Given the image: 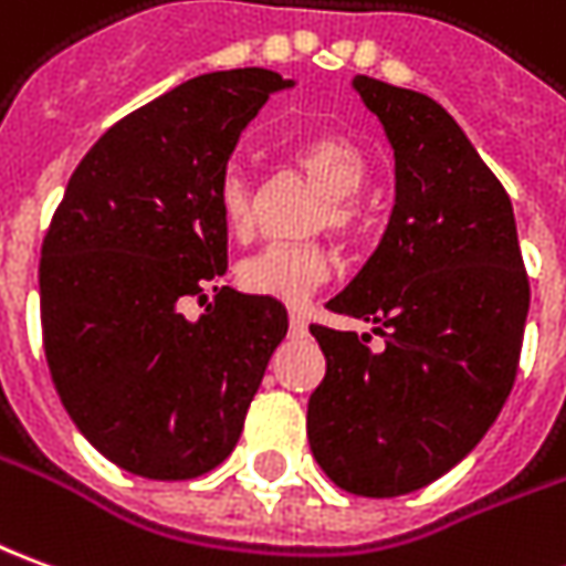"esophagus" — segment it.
<instances>
[{"label": "esophagus", "instance_id": "34e87169", "mask_svg": "<svg viewBox=\"0 0 566 566\" xmlns=\"http://www.w3.org/2000/svg\"><path fill=\"white\" fill-rule=\"evenodd\" d=\"M287 324H291V334H294V337H306V315H303V312L291 310Z\"/></svg>", "mask_w": 566, "mask_h": 566}]
</instances>
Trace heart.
Masks as SVG:
<instances>
[{"instance_id":"1","label":"heart","mask_w":566,"mask_h":566,"mask_svg":"<svg viewBox=\"0 0 566 566\" xmlns=\"http://www.w3.org/2000/svg\"><path fill=\"white\" fill-rule=\"evenodd\" d=\"M294 161L315 187L327 192L318 229H334L343 239H361L367 214L355 196L367 180V156L343 134H318L294 149ZM217 211L229 235L244 239L254 227V184L242 165H229L217 180ZM334 272V256L324 242L266 244L239 263V284L248 294L270 296L279 303H303Z\"/></svg>"}]
</instances>
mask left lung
Listing matches in <instances>:
<instances>
[{
  "instance_id": "left-lung-1",
  "label": "left lung",
  "mask_w": 566,
  "mask_h": 566,
  "mask_svg": "<svg viewBox=\"0 0 566 566\" xmlns=\"http://www.w3.org/2000/svg\"><path fill=\"white\" fill-rule=\"evenodd\" d=\"M355 88L395 149V208L327 310L374 322L386 346L312 324L327 370L306 429L339 490L401 496L450 472L500 417L531 282L509 192L448 109L370 76Z\"/></svg>"
}]
</instances>
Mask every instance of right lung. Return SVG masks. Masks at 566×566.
Instances as JSON below:
<instances>
[{
    "label": "right lung",
    "instance_id": "right-lung-1",
    "mask_svg": "<svg viewBox=\"0 0 566 566\" xmlns=\"http://www.w3.org/2000/svg\"><path fill=\"white\" fill-rule=\"evenodd\" d=\"M272 70L189 78L91 146L42 242L39 312L70 420L118 469L187 481L227 460L287 312L214 287L227 272L217 180L244 125L287 88Z\"/></svg>",
    "mask_w": 566,
    "mask_h": 566
}]
</instances>
